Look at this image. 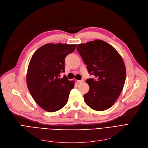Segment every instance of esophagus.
Returning a JSON list of instances; mask_svg holds the SVG:
<instances>
[{"label":"esophagus","instance_id":"esophagus-1","mask_svg":"<svg viewBox=\"0 0 148 148\" xmlns=\"http://www.w3.org/2000/svg\"><path fill=\"white\" fill-rule=\"evenodd\" d=\"M83 82V79L78 80V81H77V83H78V84H80V83H81V82Z\"/></svg>","mask_w":148,"mask_h":148}]
</instances>
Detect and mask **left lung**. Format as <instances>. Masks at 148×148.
Wrapping results in <instances>:
<instances>
[{
    "label": "left lung",
    "instance_id": "left-lung-1",
    "mask_svg": "<svg viewBox=\"0 0 148 148\" xmlns=\"http://www.w3.org/2000/svg\"><path fill=\"white\" fill-rule=\"evenodd\" d=\"M77 51L95 78L86 80L89 91L84 101L96 111H104L115 103L123 90L126 79L123 60L116 49L106 42L96 40L78 45Z\"/></svg>",
    "mask_w": 148,
    "mask_h": 148
}]
</instances>
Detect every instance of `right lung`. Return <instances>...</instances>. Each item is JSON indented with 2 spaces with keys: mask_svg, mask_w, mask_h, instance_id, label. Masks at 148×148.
<instances>
[{
  "mask_svg": "<svg viewBox=\"0 0 148 148\" xmlns=\"http://www.w3.org/2000/svg\"><path fill=\"white\" fill-rule=\"evenodd\" d=\"M77 45L48 43L35 52L26 75L27 86L34 101L45 110L55 112L64 107L75 83L68 80L65 72L66 56Z\"/></svg>",
  "mask_w": 148,
  "mask_h": 148,
  "instance_id": "obj_1",
  "label": "right lung"
}]
</instances>
